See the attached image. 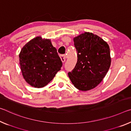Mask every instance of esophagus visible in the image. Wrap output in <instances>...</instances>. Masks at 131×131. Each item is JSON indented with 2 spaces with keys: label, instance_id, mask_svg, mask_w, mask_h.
Wrapping results in <instances>:
<instances>
[{
  "label": "esophagus",
  "instance_id": "34e87169",
  "mask_svg": "<svg viewBox=\"0 0 131 131\" xmlns=\"http://www.w3.org/2000/svg\"><path fill=\"white\" fill-rule=\"evenodd\" d=\"M60 58H61V61L62 62H65L66 59V57L65 55H60Z\"/></svg>",
  "mask_w": 131,
  "mask_h": 131
}]
</instances>
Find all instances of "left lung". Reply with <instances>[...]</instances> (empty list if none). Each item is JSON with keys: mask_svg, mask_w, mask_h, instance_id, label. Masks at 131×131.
I'll use <instances>...</instances> for the list:
<instances>
[{"mask_svg": "<svg viewBox=\"0 0 131 131\" xmlns=\"http://www.w3.org/2000/svg\"><path fill=\"white\" fill-rule=\"evenodd\" d=\"M78 61L68 73L76 88L90 90L100 84L111 65L110 47L102 38L91 32H84L73 39Z\"/></svg>", "mask_w": 131, "mask_h": 131, "instance_id": "1", "label": "left lung"}]
</instances>
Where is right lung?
Returning <instances> with one entry per match:
<instances>
[{
	"label": "right lung",
	"mask_w": 131,
	"mask_h": 131,
	"mask_svg": "<svg viewBox=\"0 0 131 131\" xmlns=\"http://www.w3.org/2000/svg\"><path fill=\"white\" fill-rule=\"evenodd\" d=\"M23 76L34 88H43L61 70L62 62L49 39L37 37L29 41L19 54Z\"/></svg>",
	"instance_id": "add662e5"
}]
</instances>
